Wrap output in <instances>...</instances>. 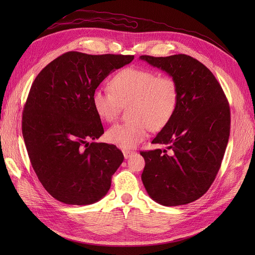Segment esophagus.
<instances>
[{"instance_id": "1", "label": "esophagus", "mask_w": 255, "mask_h": 255, "mask_svg": "<svg viewBox=\"0 0 255 255\" xmlns=\"http://www.w3.org/2000/svg\"><path fill=\"white\" fill-rule=\"evenodd\" d=\"M123 154H124V157H125V159H128L131 155H133L134 154V152L133 151H128V150H125V151H123Z\"/></svg>"}]
</instances>
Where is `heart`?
I'll list each match as a JSON object with an SVG mask.
<instances>
[{
  "instance_id": "heart-1",
  "label": "heart",
  "mask_w": 255,
  "mask_h": 255,
  "mask_svg": "<svg viewBox=\"0 0 255 255\" xmlns=\"http://www.w3.org/2000/svg\"><path fill=\"white\" fill-rule=\"evenodd\" d=\"M111 91L97 89L92 103L97 116L113 122L122 106H128L132 120L116 124L106 131V140L122 149H133L148 136L150 128L160 130L175 115L179 102V88L175 79L157 75L144 68L122 69L110 82Z\"/></svg>"
}]
</instances>
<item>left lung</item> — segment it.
<instances>
[{"label": "left lung", "instance_id": "left-lung-1", "mask_svg": "<svg viewBox=\"0 0 255 255\" xmlns=\"http://www.w3.org/2000/svg\"><path fill=\"white\" fill-rule=\"evenodd\" d=\"M177 82L175 115L153 143L167 149L140 152L141 181L156 203L175 207L202 197L220 168L230 137L231 113L224 92L207 67L187 55L140 56Z\"/></svg>", "mask_w": 255, "mask_h": 255}]
</instances>
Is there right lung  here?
<instances>
[{"label": "right lung", "mask_w": 255, "mask_h": 255, "mask_svg": "<svg viewBox=\"0 0 255 255\" xmlns=\"http://www.w3.org/2000/svg\"><path fill=\"white\" fill-rule=\"evenodd\" d=\"M133 59L69 51L35 78L22 112V136L39 181L59 202L91 205L109 192L124 155L114 144L89 142L104 133L92 95Z\"/></svg>", "instance_id": "1"}]
</instances>
